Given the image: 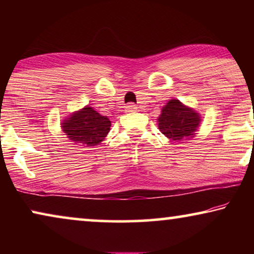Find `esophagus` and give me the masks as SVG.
<instances>
[{
  "label": "esophagus",
  "mask_w": 254,
  "mask_h": 254,
  "mask_svg": "<svg viewBox=\"0 0 254 254\" xmlns=\"http://www.w3.org/2000/svg\"><path fill=\"white\" fill-rule=\"evenodd\" d=\"M125 109H126V112H134V111L136 110V106H135V104L129 103V104H127Z\"/></svg>",
  "instance_id": "34e87169"
}]
</instances>
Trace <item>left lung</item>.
I'll return each mask as SVG.
<instances>
[{"instance_id": "8db88e82", "label": "left lung", "mask_w": 254, "mask_h": 254, "mask_svg": "<svg viewBox=\"0 0 254 254\" xmlns=\"http://www.w3.org/2000/svg\"><path fill=\"white\" fill-rule=\"evenodd\" d=\"M199 123V114L177 99L170 100L162 109V114L158 118L159 130L166 137L177 142L192 137Z\"/></svg>"}]
</instances>
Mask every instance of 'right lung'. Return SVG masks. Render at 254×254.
I'll list each match as a JSON object with an SVG mask.
<instances>
[{"label": "right lung", "instance_id": "right-lung-1", "mask_svg": "<svg viewBox=\"0 0 254 254\" xmlns=\"http://www.w3.org/2000/svg\"><path fill=\"white\" fill-rule=\"evenodd\" d=\"M62 125V129L69 140L92 147L100 143L110 131L109 118L100 116L92 107L86 106L71 114Z\"/></svg>", "mask_w": 254, "mask_h": 254}]
</instances>
